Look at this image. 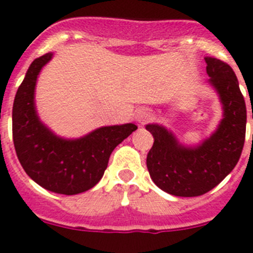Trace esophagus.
I'll return each mask as SVG.
<instances>
[{"mask_svg":"<svg viewBox=\"0 0 253 253\" xmlns=\"http://www.w3.org/2000/svg\"><path fill=\"white\" fill-rule=\"evenodd\" d=\"M135 119H137V122L140 123V124H144V123H146L147 120L149 119L148 111L143 110V109L138 110L137 111V115H135Z\"/></svg>","mask_w":253,"mask_h":253,"instance_id":"obj_1","label":"esophagus"}]
</instances>
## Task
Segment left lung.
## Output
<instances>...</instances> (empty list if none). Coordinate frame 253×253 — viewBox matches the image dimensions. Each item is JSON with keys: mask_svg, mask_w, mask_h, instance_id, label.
I'll list each match as a JSON object with an SVG mask.
<instances>
[{"mask_svg": "<svg viewBox=\"0 0 253 253\" xmlns=\"http://www.w3.org/2000/svg\"><path fill=\"white\" fill-rule=\"evenodd\" d=\"M204 59L208 82L223 105V119L215 133L198 147H185L161 125L146 126L154 138L147 156L149 175L161 190L175 196H200L214 189L236 167L245 144L247 111L236 73L223 60Z\"/></svg>", "mask_w": 253, "mask_h": 253, "instance_id": "obj_1", "label": "left lung"}]
</instances>
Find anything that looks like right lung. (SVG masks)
Here are the masks:
<instances>
[{"instance_id":"obj_1","label":"right lung","mask_w":253,"mask_h":253,"mask_svg":"<svg viewBox=\"0 0 253 253\" xmlns=\"http://www.w3.org/2000/svg\"><path fill=\"white\" fill-rule=\"evenodd\" d=\"M53 54L46 53L30 64L12 107V138L22 169L44 189L76 195L95 186L104 175L111 152L137 125L102 126L80 139H63L39 120L34 104L37 78Z\"/></svg>"}]
</instances>
